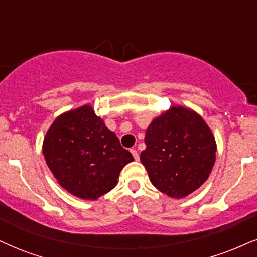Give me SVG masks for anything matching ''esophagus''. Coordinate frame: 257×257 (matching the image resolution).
<instances>
[{
	"instance_id": "1",
	"label": "esophagus",
	"mask_w": 257,
	"mask_h": 257,
	"mask_svg": "<svg viewBox=\"0 0 257 257\" xmlns=\"http://www.w3.org/2000/svg\"><path fill=\"white\" fill-rule=\"evenodd\" d=\"M131 154L134 155L136 161H139V154H138V151L136 150V149H131Z\"/></svg>"
}]
</instances>
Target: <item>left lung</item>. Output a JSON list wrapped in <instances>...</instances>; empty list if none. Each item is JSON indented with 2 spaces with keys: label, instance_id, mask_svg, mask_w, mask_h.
Instances as JSON below:
<instances>
[{
  "label": "left lung",
  "instance_id": "8db88e82",
  "mask_svg": "<svg viewBox=\"0 0 257 257\" xmlns=\"http://www.w3.org/2000/svg\"><path fill=\"white\" fill-rule=\"evenodd\" d=\"M147 149L141 161L158 191L183 198L210 176L216 161V141L200 115L183 107H172L150 123Z\"/></svg>",
  "mask_w": 257,
  "mask_h": 257
}]
</instances>
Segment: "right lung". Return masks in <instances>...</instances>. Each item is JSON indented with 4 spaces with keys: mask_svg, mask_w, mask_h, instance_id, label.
<instances>
[{
    "mask_svg": "<svg viewBox=\"0 0 257 257\" xmlns=\"http://www.w3.org/2000/svg\"><path fill=\"white\" fill-rule=\"evenodd\" d=\"M43 154L59 185L87 200L112 191L122 168L134 161L88 104L53 121L44 139Z\"/></svg>",
    "mask_w": 257,
    "mask_h": 257,
    "instance_id": "right-lung-1",
    "label": "right lung"
}]
</instances>
